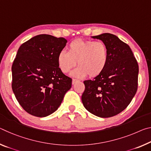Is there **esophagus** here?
Here are the masks:
<instances>
[{
	"label": "esophagus",
	"instance_id": "1",
	"mask_svg": "<svg viewBox=\"0 0 151 151\" xmlns=\"http://www.w3.org/2000/svg\"><path fill=\"white\" fill-rule=\"evenodd\" d=\"M78 81V80H76V79H75V78H73V81H72V83H73V85H75V83L77 82Z\"/></svg>",
	"mask_w": 151,
	"mask_h": 151
}]
</instances>
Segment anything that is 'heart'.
<instances>
[{
    "instance_id": "obj_1",
    "label": "heart",
    "mask_w": 151,
    "mask_h": 151,
    "mask_svg": "<svg viewBox=\"0 0 151 151\" xmlns=\"http://www.w3.org/2000/svg\"><path fill=\"white\" fill-rule=\"evenodd\" d=\"M108 56V49L104 42L76 40L68 45L67 52H59L57 63L60 70L68 73L77 63L78 66L72 72V76L83 78L88 75L95 77L106 68Z\"/></svg>"
}]
</instances>
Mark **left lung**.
I'll return each instance as SVG.
<instances>
[{"mask_svg":"<svg viewBox=\"0 0 151 151\" xmlns=\"http://www.w3.org/2000/svg\"><path fill=\"white\" fill-rule=\"evenodd\" d=\"M108 49V63L101 75L84 81L81 99L85 109L100 118H109L125 109L138 88V65L130 46L116 35L92 36Z\"/></svg>","mask_w":151,"mask_h":151,"instance_id":"1","label":"left lung"}]
</instances>
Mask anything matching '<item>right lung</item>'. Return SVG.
Listing matches in <instances>:
<instances>
[{"label": "right lung", "instance_id": "obj_1", "mask_svg": "<svg viewBox=\"0 0 151 151\" xmlns=\"http://www.w3.org/2000/svg\"><path fill=\"white\" fill-rule=\"evenodd\" d=\"M67 40L38 35L19 48L12 66V88L19 104L32 116L45 117L58 109L72 79L64 75L57 56Z\"/></svg>", "mask_w": 151, "mask_h": 151}]
</instances>
